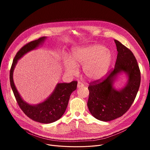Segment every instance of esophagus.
Here are the masks:
<instances>
[{"label": "esophagus", "instance_id": "1", "mask_svg": "<svg viewBox=\"0 0 150 150\" xmlns=\"http://www.w3.org/2000/svg\"><path fill=\"white\" fill-rule=\"evenodd\" d=\"M84 86V84H83V83H81V82H78V84H77V88H81V87H83V86Z\"/></svg>", "mask_w": 150, "mask_h": 150}]
</instances>
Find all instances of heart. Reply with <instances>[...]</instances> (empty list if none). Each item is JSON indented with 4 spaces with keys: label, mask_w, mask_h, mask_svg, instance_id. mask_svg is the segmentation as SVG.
Returning <instances> with one entry per match:
<instances>
[{
    "label": "heart",
    "mask_w": 150,
    "mask_h": 150,
    "mask_svg": "<svg viewBox=\"0 0 150 150\" xmlns=\"http://www.w3.org/2000/svg\"><path fill=\"white\" fill-rule=\"evenodd\" d=\"M113 60L111 50L100 44H91L75 49L72 60L65 58L63 64L69 74H75L76 66H83L84 76L90 81H97L103 78L108 73Z\"/></svg>",
    "instance_id": "obj_1"
}]
</instances>
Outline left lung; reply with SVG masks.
I'll use <instances>...</instances> for the list:
<instances>
[{
	"label": "left lung",
	"mask_w": 150,
	"mask_h": 150,
	"mask_svg": "<svg viewBox=\"0 0 150 150\" xmlns=\"http://www.w3.org/2000/svg\"><path fill=\"white\" fill-rule=\"evenodd\" d=\"M118 52L114 69L101 82L94 81L88 87V107L96 119L109 122L122 116L135 100L140 84V72L132 52L119 41L114 40ZM128 80L120 90L113 87L116 78L121 73Z\"/></svg>",
	"instance_id": "8db88e82"
}]
</instances>
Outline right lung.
Returning a JSON list of instances; mask_svg holds the SVG:
<instances>
[{"instance_id": "1", "label": "right lung", "mask_w": 150, "mask_h": 150, "mask_svg": "<svg viewBox=\"0 0 150 150\" xmlns=\"http://www.w3.org/2000/svg\"><path fill=\"white\" fill-rule=\"evenodd\" d=\"M46 38V36H44L31 41L18 52L10 69V80L16 100L24 114L37 122L50 123L59 120L65 112L71 93L76 89L77 81L58 83L51 95L46 100L37 105H30L22 99L13 81V72L18 60L28 52L36 49L42 45Z\"/></svg>"}]
</instances>
